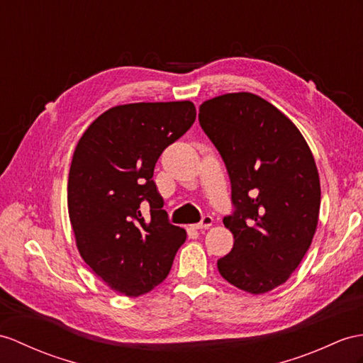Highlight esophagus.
<instances>
[{
  "instance_id": "1",
  "label": "esophagus",
  "mask_w": 363,
  "mask_h": 363,
  "mask_svg": "<svg viewBox=\"0 0 363 363\" xmlns=\"http://www.w3.org/2000/svg\"><path fill=\"white\" fill-rule=\"evenodd\" d=\"M212 223H214V218H212L211 216H205L201 218V222L197 223V225H192L194 229H206L209 226H212Z\"/></svg>"
}]
</instances>
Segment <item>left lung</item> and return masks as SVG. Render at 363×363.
Instances as JSON below:
<instances>
[{"mask_svg": "<svg viewBox=\"0 0 363 363\" xmlns=\"http://www.w3.org/2000/svg\"><path fill=\"white\" fill-rule=\"evenodd\" d=\"M199 111L231 180L234 211L223 223L234 246L218 259V272L246 293H268L296 271L319 222L311 149L294 123L259 95L225 94Z\"/></svg>", "mask_w": 363, "mask_h": 363, "instance_id": "obj_1", "label": "left lung"}]
</instances>
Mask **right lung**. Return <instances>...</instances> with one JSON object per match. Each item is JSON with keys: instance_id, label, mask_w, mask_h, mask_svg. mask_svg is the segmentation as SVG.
<instances>
[{"instance_id": "obj_1", "label": "right lung", "mask_w": 363, "mask_h": 363, "mask_svg": "<svg viewBox=\"0 0 363 363\" xmlns=\"http://www.w3.org/2000/svg\"><path fill=\"white\" fill-rule=\"evenodd\" d=\"M196 115L191 101L115 106L75 147L67 208L77 248L117 293L137 297L160 285L186 240V231L169 223L152 177L158 157Z\"/></svg>"}]
</instances>
